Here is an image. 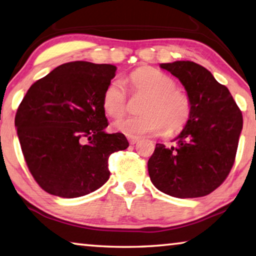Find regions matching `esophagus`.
I'll return each instance as SVG.
<instances>
[{"instance_id": "1", "label": "esophagus", "mask_w": 256, "mask_h": 256, "mask_svg": "<svg viewBox=\"0 0 256 256\" xmlns=\"http://www.w3.org/2000/svg\"><path fill=\"white\" fill-rule=\"evenodd\" d=\"M139 138H133V136H128V142L130 144H136V142H139Z\"/></svg>"}]
</instances>
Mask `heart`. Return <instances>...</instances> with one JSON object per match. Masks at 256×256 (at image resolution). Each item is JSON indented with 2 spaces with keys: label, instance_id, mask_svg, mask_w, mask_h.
<instances>
[{
  "label": "heart",
  "instance_id": "b5f03b06",
  "mask_svg": "<svg viewBox=\"0 0 256 256\" xmlns=\"http://www.w3.org/2000/svg\"><path fill=\"white\" fill-rule=\"evenodd\" d=\"M125 83L132 96H144L136 117L114 122V130L128 136H158L174 133L184 126L192 114V101L171 76L152 67L139 68L130 74ZM128 92L120 80H114L104 88L102 107L107 115L120 117L126 112Z\"/></svg>",
  "mask_w": 256,
  "mask_h": 256
}]
</instances>
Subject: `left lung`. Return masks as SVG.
<instances>
[{"instance_id": "1", "label": "left lung", "mask_w": 256, "mask_h": 256, "mask_svg": "<svg viewBox=\"0 0 256 256\" xmlns=\"http://www.w3.org/2000/svg\"><path fill=\"white\" fill-rule=\"evenodd\" d=\"M179 78L192 101L186 126L165 147L157 144L148 160L150 180L162 192L178 198L202 197L229 176L236 158L242 115L228 88L192 62L160 64Z\"/></svg>"}]
</instances>
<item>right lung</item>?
Returning a JSON list of instances; mask_svg holds the SVG:
<instances>
[{
    "label": "right lung",
    "instance_id": "right-lung-1",
    "mask_svg": "<svg viewBox=\"0 0 256 256\" xmlns=\"http://www.w3.org/2000/svg\"><path fill=\"white\" fill-rule=\"evenodd\" d=\"M108 64H60L32 85L16 114L28 170L44 192L62 198L88 194L106 184L108 158L128 142L108 134L104 88L115 77Z\"/></svg>",
    "mask_w": 256,
    "mask_h": 256
}]
</instances>
